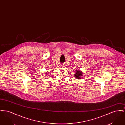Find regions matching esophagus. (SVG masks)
<instances>
[{
	"label": "esophagus",
	"instance_id": "esophagus-1",
	"mask_svg": "<svg viewBox=\"0 0 125 125\" xmlns=\"http://www.w3.org/2000/svg\"><path fill=\"white\" fill-rule=\"evenodd\" d=\"M65 65H63V64H62V67H65Z\"/></svg>",
	"mask_w": 125,
	"mask_h": 125
}]
</instances>
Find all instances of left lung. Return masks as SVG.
<instances>
[{
  "mask_svg": "<svg viewBox=\"0 0 125 125\" xmlns=\"http://www.w3.org/2000/svg\"><path fill=\"white\" fill-rule=\"evenodd\" d=\"M82 74H83V73L82 72L80 71L79 70H76V73H75V78H77V79H81V76H82Z\"/></svg>",
  "mask_w": 125,
  "mask_h": 125,
  "instance_id": "1",
  "label": "left lung"
}]
</instances>
